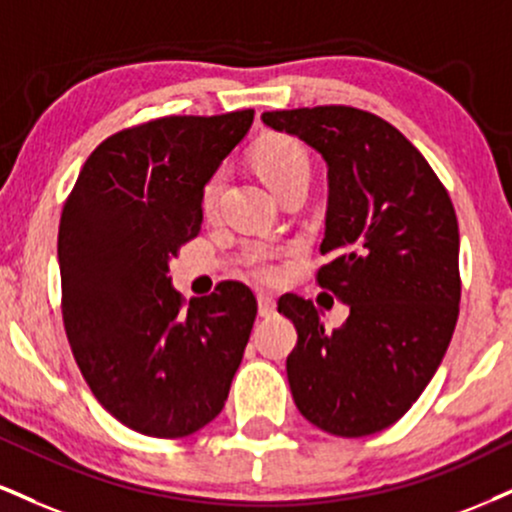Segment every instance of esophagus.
I'll return each instance as SVG.
<instances>
[{
  "instance_id": "1",
  "label": "esophagus",
  "mask_w": 512,
  "mask_h": 512,
  "mask_svg": "<svg viewBox=\"0 0 512 512\" xmlns=\"http://www.w3.org/2000/svg\"><path fill=\"white\" fill-rule=\"evenodd\" d=\"M257 310H260V317H274L276 300L269 293H257Z\"/></svg>"
}]
</instances>
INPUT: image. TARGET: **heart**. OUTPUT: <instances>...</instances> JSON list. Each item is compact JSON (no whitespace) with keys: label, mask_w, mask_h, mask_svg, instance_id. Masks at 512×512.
<instances>
[{"label":"heart","mask_w":512,"mask_h":512,"mask_svg":"<svg viewBox=\"0 0 512 512\" xmlns=\"http://www.w3.org/2000/svg\"><path fill=\"white\" fill-rule=\"evenodd\" d=\"M252 164H255L257 174L264 178L269 188L274 190L276 195L281 193L283 188H288L295 181H310V159H307L305 150L295 143L288 135H267L252 150ZM221 188V176L214 174L202 188V207L209 212L214 205H217ZM250 272L260 279H274L276 276V262L274 252L269 250H255L250 252L248 257Z\"/></svg>","instance_id":"1"}]
</instances>
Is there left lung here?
<instances>
[{"label": "left lung", "instance_id": "left-lung-1", "mask_svg": "<svg viewBox=\"0 0 512 512\" xmlns=\"http://www.w3.org/2000/svg\"><path fill=\"white\" fill-rule=\"evenodd\" d=\"M262 121L326 162L319 252L331 262L317 281L350 307L341 329L324 331L312 300H279L298 329L286 360L293 400L324 432L377 434L427 389L458 322L453 202L417 147L379 116L331 104L264 112Z\"/></svg>", "mask_w": 512, "mask_h": 512}]
</instances>
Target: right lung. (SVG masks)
<instances>
[{
  "instance_id": "obj_1",
  "label": "right lung",
  "mask_w": 512,
  "mask_h": 512,
  "mask_svg": "<svg viewBox=\"0 0 512 512\" xmlns=\"http://www.w3.org/2000/svg\"><path fill=\"white\" fill-rule=\"evenodd\" d=\"M252 116H164L109 135L61 212L66 336L90 391L133 432L181 439L212 422L229 398L255 295L224 281L183 307L169 260L200 233L202 188Z\"/></svg>"
}]
</instances>
